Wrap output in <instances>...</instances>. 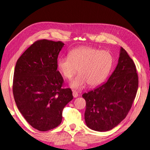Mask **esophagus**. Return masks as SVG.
<instances>
[{"mask_svg": "<svg viewBox=\"0 0 150 150\" xmlns=\"http://www.w3.org/2000/svg\"><path fill=\"white\" fill-rule=\"evenodd\" d=\"M72 94H73V96L74 98H77L78 96V93L76 91H74V90L73 92H72Z\"/></svg>", "mask_w": 150, "mask_h": 150, "instance_id": "obj_1", "label": "esophagus"}]
</instances>
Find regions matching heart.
<instances>
[{
  "label": "heart",
  "instance_id": "1",
  "mask_svg": "<svg viewBox=\"0 0 150 150\" xmlns=\"http://www.w3.org/2000/svg\"><path fill=\"white\" fill-rule=\"evenodd\" d=\"M113 63L114 58L110 52L85 46L71 50L67 57H60L57 67L63 78L68 80L78 70L79 74L71 86L74 88L81 89L87 83L90 87L102 83L110 74Z\"/></svg>",
  "mask_w": 150,
  "mask_h": 150
}]
</instances>
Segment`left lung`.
<instances>
[{
    "instance_id": "8db88e82",
    "label": "left lung",
    "mask_w": 150,
    "mask_h": 150,
    "mask_svg": "<svg viewBox=\"0 0 150 150\" xmlns=\"http://www.w3.org/2000/svg\"><path fill=\"white\" fill-rule=\"evenodd\" d=\"M138 83L136 66L121 47L118 64L107 82L83 94L86 102L87 126L93 130L105 132L120 123L132 106Z\"/></svg>"
}]
</instances>
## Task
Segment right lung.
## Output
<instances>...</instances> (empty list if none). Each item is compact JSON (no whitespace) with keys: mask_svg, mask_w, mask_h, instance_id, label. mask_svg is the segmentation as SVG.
<instances>
[{"mask_svg":"<svg viewBox=\"0 0 150 150\" xmlns=\"http://www.w3.org/2000/svg\"><path fill=\"white\" fill-rule=\"evenodd\" d=\"M62 41L40 39L18 59L13 74L12 92L18 110L28 123L39 131L57 127L64 106L73 99L71 88H63L57 71Z\"/></svg>","mask_w":150,"mask_h":150,"instance_id":"add662e5","label":"right lung"}]
</instances>
